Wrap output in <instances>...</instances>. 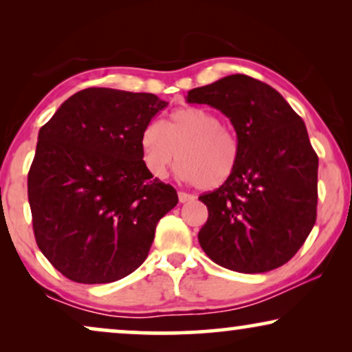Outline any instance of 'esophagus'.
<instances>
[{
  "label": "esophagus",
  "mask_w": 352,
  "mask_h": 352,
  "mask_svg": "<svg viewBox=\"0 0 352 352\" xmlns=\"http://www.w3.org/2000/svg\"><path fill=\"white\" fill-rule=\"evenodd\" d=\"M195 199V195L187 194V192H179V201L181 204H187V201H192Z\"/></svg>",
  "instance_id": "obj_1"
}]
</instances>
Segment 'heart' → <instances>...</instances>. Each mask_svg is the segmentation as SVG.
Masks as SVG:
<instances>
[{"label":"heart","mask_w":352,"mask_h":352,"mask_svg":"<svg viewBox=\"0 0 352 352\" xmlns=\"http://www.w3.org/2000/svg\"><path fill=\"white\" fill-rule=\"evenodd\" d=\"M141 152L157 179L166 177L181 158L184 181L214 189L228 182L239 162V139L221 118L201 107H182L162 124L151 122L141 133Z\"/></svg>","instance_id":"heart-1"}]
</instances>
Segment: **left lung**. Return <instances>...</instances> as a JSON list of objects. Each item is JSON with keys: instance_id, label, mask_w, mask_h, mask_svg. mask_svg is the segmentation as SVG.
<instances>
[{"instance_id": "obj_1", "label": "left lung", "mask_w": 352, "mask_h": 352, "mask_svg": "<svg viewBox=\"0 0 352 352\" xmlns=\"http://www.w3.org/2000/svg\"><path fill=\"white\" fill-rule=\"evenodd\" d=\"M187 102L221 110L239 139L232 177L199 197L208 208L200 247L230 271L283 266L306 242L317 216L319 158L305 122L276 89L240 74L190 89Z\"/></svg>"}]
</instances>
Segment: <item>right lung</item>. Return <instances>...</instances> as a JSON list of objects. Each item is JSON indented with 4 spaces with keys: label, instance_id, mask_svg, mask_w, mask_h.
I'll return each mask as SVG.
<instances>
[{
    "label": "right lung",
    "instance_id": "right-lung-1",
    "mask_svg": "<svg viewBox=\"0 0 352 352\" xmlns=\"http://www.w3.org/2000/svg\"><path fill=\"white\" fill-rule=\"evenodd\" d=\"M168 105L155 94L88 88L38 133L28 204L38 248L78 283H109L146 261L157 223L177 205L153 179L141 133Z\"/></svg>",
    "mask_w": 352,
    "mask_h": 352
}]
</instances>
